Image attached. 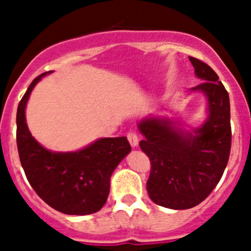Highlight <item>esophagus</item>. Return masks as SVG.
Returning a JSON list of instances; mask_svg holds the SVG:
<instances>
[{
    "instance_id": "1",
    "label": "esophagus",
    "mask_w": 251,
    "mask_h": 251,
    "mask_svg": "<svg viewBox=\"0 0 251 251\" xmlns=\"http://www.w3.org/2000/svg\"><path fill=\"white\" fill-rule=\"evenodd\" d=\"M127 138H128V141H129V143L132 147H137V146H138V137H137L136 132H133V130L128 132Z\"/></svg>"
}]
</instances>
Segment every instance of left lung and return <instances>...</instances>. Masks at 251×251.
<instances>
[{
	"instance_id": "1",
	"label": "left lung",
	"mask_w": 251,
	"mask_h": 251,
	"mask_svg": "<svg viewBox=\"0 0 251 251\" xmlns=\"http://www.w3.org/2000/svg\"><path fill=\"white\" fill-rule=\"evenodd\" d=\"M202 83L208 118L192 133H185L170 119L146 118L138 128L145 136L139 147L151 161L147 191L159 206L186 210L202 202L223 177L231 148L230 100L225 86L207 64L190 56Z\"/></svg>"
}]
</instances>
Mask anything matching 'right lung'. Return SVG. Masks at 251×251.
<instances>
[{
  "label": "right lung",
  "instance_id": "right-lung-1",
  "mask_svg": "<svg viewBox=\"0 0 251 251\" xmlns=\"http://www.w3.org/2000/svg\"><path fill=\"white\" fill-rule=\"evenodd\" d=\"M49 73L35 77L17 108L20 161L30 185L49 206L66 215L94 214L106 202L110 176L130 152V145L126 137L101 138L84 150L66 153L39 145L26 124L25 108L34 86Z\"/></svg>",
  "mask_w": 251,
  "mask_h": 251
}]
</instances>
